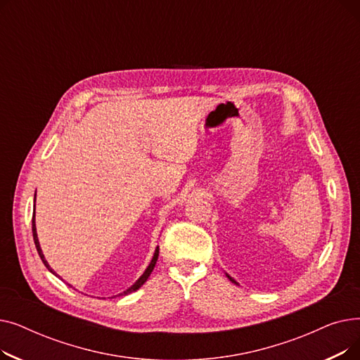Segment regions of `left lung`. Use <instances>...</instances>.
Masks as SVG:
<instances>
[{
	"label": "left lung",
	"mask_w": 360,
	"mask_h": 360,
	"mask_svg": "<svg viewBox=\"0 0 360 360\" xmlns=\"http://www.w3.org/2000/svg\"><path fill=\"white\" fill-rule=\"evenodd\" d=\"M226 276H228V278H229V280H231V281H232V283H235V285H239V283H238V281H236V280H235V278H233V277H231V276H229V274H226Z\"/></svg>",
	"instance_id": "1"
}]
</instances>
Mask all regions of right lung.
<instances>
[{
  "label": "right lung",
  "mask_w": 360,
  "mask_h": 360,
  "mask_svg": "<svg viewBox=\"0 0 360 360\" xmlns=\"http://www.w3.org/2000/svg\"><path fill=\"white\" fill-rule=\"evenodd\" d=\"M34 201H36V194H34ZM32 232H33V240H34V245H36L37 254H39V257H41L42 262L45 264V267H46L52 274H55V276H56V273L49 267V264H48V261L45 259V255H44V252H42V250H41L39 239H37V233H36V221H34V214H33V217H32ZM158 258H159V247L156 248V251H155V254H153V258H151V261H150V264H148V267H147V269H146V271L140 276V278L134 283V285H132L131 288H128L127 290H124L122 293H120L118 296H124V295H128V293H132V292L139 290V289L144 285V283L147 281V278H148V276L151 274V271H153V269H155V266H156V261H158Z\"/></svg>",
  "instance_id": "1"
}]
</instances>
